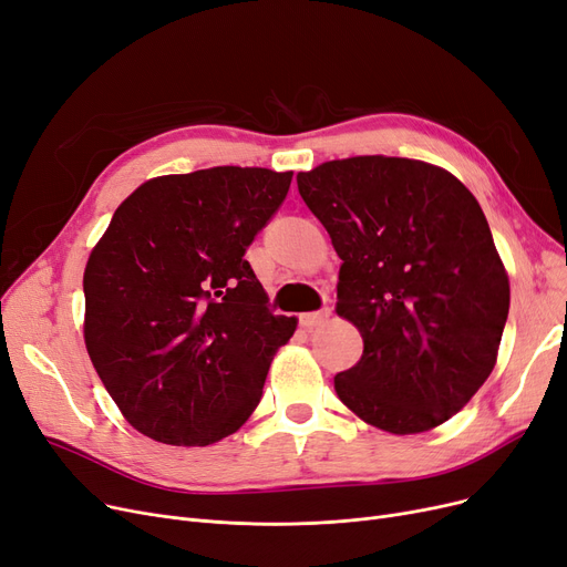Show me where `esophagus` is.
<instances>
[{"mask_svg": "<svg viewBox=\"0 0 567 567\" xmlns=\"http://www.w3.org/2000/svg\"><path fill=\"white\" fill-rule=\"evenodd\" d=\"M329 317V308H322V310H315V312H303L301 317H299V322H301V327L303 329H315V327H319L324 322V319Z\"/></svg>", "mask_w": 567, "mask_h": 567, "instance_id": "1", "label": "esophagus"}]
</instances>
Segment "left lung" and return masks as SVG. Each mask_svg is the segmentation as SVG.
Segmentation results:
<instances>
[{
  "mask_svg": "<svg viewBox=\"0 0 567 567\" xmlns=\"http://www.w3.org/2000/svg\"><path fill=\"white\" fill-rule=\"evenodd\" d=\"M342 259L340 317L363 354L333 378L365 424L408 435L447 422L496 365L509 282L475 196L445 168L350 157L297 176Z\"/></svg>",
  "mask_w": 567,
  "mask_h": 567,
  "instance_id": "left-lung-1",
  "label": "left lung"
}]
</instances>
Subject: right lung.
<instances>
[{"mask_svg":"<svg viewBox=\"0 0 567 567\" xmlns=\"http://www.w3.org/2000/svg\"><path fill=\"white\" fill-rule=\"evenodd\" d=\"M291 171L215 166L143 183L92 250L85 344L127 422L164 445L236 433L297 319L274 315L245 250Z\"/></svg>","mask_w":567,"mask_h":567,"instance_id":"obj_1","label":"right lung"}]
</instances>
